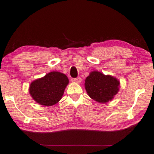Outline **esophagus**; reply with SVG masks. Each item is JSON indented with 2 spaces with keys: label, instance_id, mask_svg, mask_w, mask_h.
<instances>
[{
  "label": "esophagus",
  "instance_id": "esophagus-1",
  "mask_svg": "<svg viewBox=\"0 0 154 154\" xmlns=\"http://www.w3.org/2000/svg\"><path fill=\"white\" fill-rule=\"evenodd\" d=\"M74 81L75 82H76V83H78V84H80L82 81V79H81V78H80V77H77V78H75V79H74Z\"/></svg>",
  "mask_w": 154,
  "mask_h": 154
}]
</instances>
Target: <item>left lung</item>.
Wrapping results in <instances>:
<instances>
[{
	"label": "left lung",
	"instance_id": "obj_1",
	"mask_svg": "<svg viewBox=\"0 0 154 154\" xmlns=\"http://www.w3.org/2000/svg\"><path fill=\"white\" fill-rule=\"evenodd\" d=\"M85 81L87 94L98 103H106L111 101L119 91V80L112 75H105L98 71L91 72Z\"/></svg>",
	"mask_w": 154,
	"mask_h": 154
}]
</instances>
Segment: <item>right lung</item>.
<instances>
[{"instance_id": "right-lung-1", "label": "right lung", "mask_w": 154, "mask_h": 154, "mask_svg": "<svg viewBox=\"0 0 154 154\" xmlns=\"http://www.w3.org/2000/svg\"><path fill=\"white\" fill-rule=\"evenodd\" d=\"M68 84L69 79L65 74L51 72L31 82L29 94L33 100L40 105L52 106L62 98Z\"/></svg>"}]
</instances>
